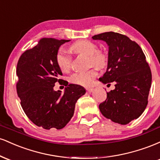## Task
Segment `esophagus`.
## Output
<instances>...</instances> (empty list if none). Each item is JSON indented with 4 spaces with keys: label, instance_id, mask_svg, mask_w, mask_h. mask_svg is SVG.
Segmentation results:
<instances>
[{
    "label": "esophagus",
    "instance_id": "34e87169",
    "mask_svg": "<svg viewBox=\"0 0 160 160\" xmlns=\"http://www.w3.org/2000/svg\"><path fill=\"white\" fill-rule=\"evenodd\" d=\"M86 91L88 92H92L93 91V89H93V88H86Z\"/></svg>",
    "mask_w": 160,
    "mask_h": 160
}]
</instances>
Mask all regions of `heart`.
I'll return each instance as SVG.
<instances>
[{
	"instance_id": "obj_1",
	"label": "heart",
	"mask_w": 160,
	"mask_h": 160,
	"mask_svg": "<svg viewBox=\"0 0 160 160\" xmlns=\"http://www.w3.org/2000/svg\"><path fill=\"white\" fill-rule=\"evenodd\" d=\"M71 50L77 54L88 56L89 65L95 66L86 71L74 73L70 77V82L78 85L89 86L92 85L98 73V68L102 69L108 64V56L105 52L98 50V46L87 40H78L70 47ZM56 62L58 68L63 72H67L71 69L72 58L64 51L57 52Z\"/></svg>"
}]
</instances>
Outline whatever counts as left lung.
Returning a JSON list of instances; mask_svg holds the SVG:
<instances>
[{"instance_id": "left-lung-1", "label": "left lung", "mask_w": 160, "mask_h": 160, "mask_svg": "<svg viewBox=\"0 0 160 160\" xmlns=\"http://www.w3.org/2000/svg\"><path fill=\"white\" fill-rule=\"evenodd\" d=\"M92 38L109 46L107 71L99 80L115 82L99 110L113 122L128 124L142 114L148 103L152 74L146 57L140 46L124 34L109 32Z\"/></svg>"}]
</instances>
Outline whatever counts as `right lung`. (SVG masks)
<instances>
[{"instance_id":"right-lung-1","label":"right lung","mask_w":160,"mask_h":160,"mask_svg":"<svg viewBox=\"0 0 160 160\" xmlns=\"http://www.w3.org/2000/svg\"><path fill=\"white\" fill-rule=\"evenodd\" d=\"M68 40L41 38L38 45L25 50L17 63L16 91L24 112L33 123L45 129H61L74 113L75 104L86 93L81 86L60 79L56 56ZM58 82L67 86L65 92L53 89Z\"/></svg>"}]
</instances>
